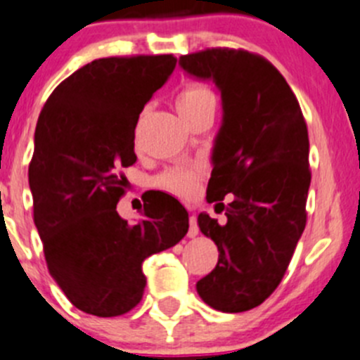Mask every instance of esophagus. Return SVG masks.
<instances>
[{"instance_id":"34e87169","label":"esophagus","mask_w":360,"mask_h":360,"mask_svg":"<svg viewBox=\"0 0 360 360\" xmlns=\"http://www.w3.org/2000/svg\"><path fill=\"white\" fill-rule=\"evenodd\" d=\"M198 232H200V229H198L196 216H191L189 217V232H187V236H189V237H196Z\"/></svg>"}]
</instances>
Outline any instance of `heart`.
<instances>
[{
  "mask_svg": "<svg viewBox=\"0 0 360 360\" xmlns=\"http://www.w3.org/2000/svg\"><path fill=\"white\" fill-rule=\"evenodd\" d=\"M216 107V96L207 85L186 84L176 94V108L184 120H191L194 114L202 112L207 107ZM158 186L178 196H191L196 191V173L189 169H169L158 176Z\"/></svg>",
  "mask_w": 360,
  "mask_h": 360,
  "instance_id": "heart-1",
  "label": "heart"
}]
</instances>
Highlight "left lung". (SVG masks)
<instances>
[{"label":"left lung","mask_w":360,"mask_h":360,"mask_svg":"<svg viewBox=\"0 0 360 360\" xmlns=\"http://www.w3.org/2000/svg\"><path fill=\"white\" fill-rule=\"evenodd\" d=\"M180 65L212 80L223 103L207 202L225 209L226 223L198 216L219 259L196 291L216 311L245 312L278 288L307 223V124L285 78L260 55L212 48L184 55Z\"/></svg>","instance_id":"1"}]
</instances>
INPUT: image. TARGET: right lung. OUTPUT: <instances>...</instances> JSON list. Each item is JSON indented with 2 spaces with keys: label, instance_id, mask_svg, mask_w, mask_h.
<instances>
[{
  "label": "right lung",
  "instance_id": "1",
  "mask_svg": "<svg viewBox=\"0 0 360 360\" xmlns=\"http://www.w3.org/2000/svg\"><path fill=\"white\" fill-rule=\"evenodd\" d=\"M173 55L92 60L65 78L44 103L28 167L34 221L49 275L80 311L121 316L141 302L143 262L189 230L182 203L150 193L137 223L117 214L135 164V124L171 77Z\"/></svg>",
  "mask_w": 360,
  "mask_h": 360
}]
</instances>
